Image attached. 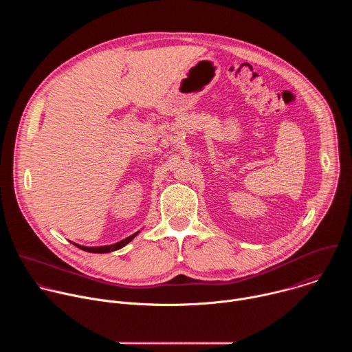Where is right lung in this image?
Instances as JSON below:
<instances>
[{
	"instance_id": "1",
	"label": "right lung",
	"mask_w": 352,
	"mask_h": 352,
	"mask_svg": "<svg viewBox=\"0 0 352 352\" xmlns=\"http://www.w3.org/2000/svg\"><path fill=\"white\" fill-rule=\"evenodd\" d=\"M138 232H139V231H138ZM138 232L132 234L131 236H128V238H125V239H122V241H120V242H117V243L106 245V246H94V248H90V246H82V245H78V243H74V245H76V246H78L79 249H82V250H86V252H91V254H109V252H113V250H117V249L125 246L128 242H131V241L138 235Z\"/></svg>"
}]
</instances>
